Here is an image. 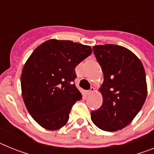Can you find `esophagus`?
<instances>
[{
    "mask_svg": "<svg viewBox=\"0 0 154 154\" xmlns=\"http://www.w3.org/2000/svg\"><path fill=\"white\" fill-rule=\"evenodd\" d=\"M94 91H95V88H94V87H92V88H91V89H89V90L87 91L86 93L88 94V95H91V94H92V93H93Z\"/></svg>",
    "mask_w": 154,
    "mask_h": 154,
    "instance_id": "34e87169",
    "label": "esophagus"
}]
</instances>
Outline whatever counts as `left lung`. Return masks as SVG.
<instances>
[{
    "label": "left lung",
    "instance_id": "1",
    "mask_svg": "<svg viewBox=\"0 0 154 154\" xmlns=\"http://www.w3.org/2000/svg\"><path fill=\"white\" fill-rule=\"evenodd\" d=\"M103 72L99 88L103 104L92 111L91 119L97 127L109 132L122 130L140 111L147 95L146 74L138 57L116 45L92 48Z\"/></svg>",
    "mask_w": 154,
    "mask_h": 154
}]
</instances>
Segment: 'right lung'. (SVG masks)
<instances>
[{
  "mask_svg": "<svg viewBox=\"0 0 154 154\" xmlns=\"http://www.w3.org/2000/svg\"><path fill=\"white\" fill-rule=\"evenodd\" d=\"M89 45L50 39L34 50L21 76V93L28 112L42 127L57 130L67 123L71 109L82 99L75 68L92 54Z\"/></svg>",
  "mask_w": 154,
  "mask_h": 154,
  "instance_id": "obj_1",
  "label": "right lung"
}]
</instances>
